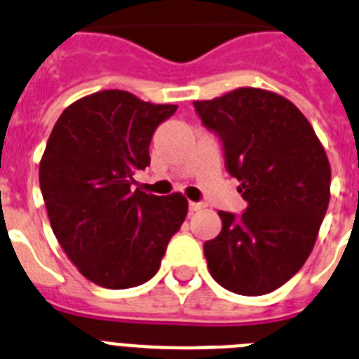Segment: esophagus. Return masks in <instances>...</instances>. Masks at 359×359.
I'll list each match as a JSON object with an SVG mask.
<instances>
[{
	"instance_id": "esophagus-1",
	"label": "esophagus",
	"mask_w": 359,
	"mask_h": 359,
	"mask_svg": "<svg viewBox=\"0 0 359 359\" xmlns=\"http://www.w3.org/2000/svg\"><path fill=\"white\" fill-rule=\"evenodd\" d=\"M204 208H205L204 202H189V211H191V213L204 210Z\"/></svg>"
}]
</instances>
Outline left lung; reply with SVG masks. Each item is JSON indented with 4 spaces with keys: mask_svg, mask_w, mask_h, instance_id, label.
Masks as SVG:
<instances>
[{
    "mask_svg": "<svg viewBox=\"0 0 359 359\" xmlns=\"http://www.w3.org/2000/svg\"><path fill=\"white\" fill-rule=\"evenodd\" d=\"M193 106L222 139L248 202L242 217L218 211L222 231L204 244L208 269L227 291L267 294L313 251L330 198L325 149L307 117L269 90L244 86Z\"/></svg>",
    "mask_w": 359,
    "mask_h": 359,
    "instance_id": "1",
    "label": "left lung"
}]
</instances>
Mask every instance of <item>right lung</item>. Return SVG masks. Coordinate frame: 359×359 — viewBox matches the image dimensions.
Masks as SVG:
<instances>
[{
    "mask_svg": "<svg viewBox=\"0 0 359 359\" xmlns=\"http://www.w3.org/2000/svg\"><path fill=\"white\" fill-rule=\"evenodd\" d=\"M177 111L124 90L77 99L61 114L39 162L50 226L72 264L106 289L148 282L182 226L188 201L132 189L149 166L155 128Z\"/></svg>",
    "mask_w": 359,
    "mask_h": 359,
    "instance_id": "add662e5",
    "label": "right lung"
}]
</instances>
